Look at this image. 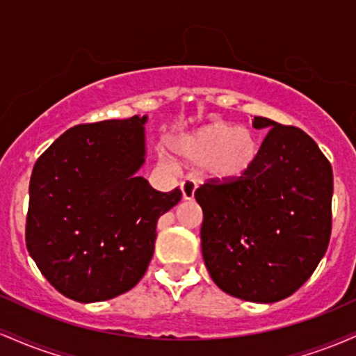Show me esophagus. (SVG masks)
<instances>
[{
    "mask_svg": "<svg viewBox=\"0 0 356 356\" xmlns=\"http://www.w3.org/2000/svg\"><path fill=\"white\" fill-rule=\"evenodd\" d=\"M195 187H197V184H195V181H192V179H186V181L181 182L182 197L186 199V201H191V199L194 197Z\"/></svg>",
    "mask_w": 356,
    "mask_h": 356,
    "instance_id": "esophagus-1",
    "label": "esophagus"
}]
</instances>
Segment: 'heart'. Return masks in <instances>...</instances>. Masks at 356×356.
I'll use <instances>...</instances> for the list:
<instances>
[{
	"label": "heart",
	"mask_w": 356,
	"mask_h": 356,
	"mask_svg": "<svg viewBox=\"0 0 356 356\" xmlns=\"http://www.w3.org/2000/svg\"><path fill=\"white\" fill-rule=\"evenodd\" d=\"M257 138L244 127L216 120L179 138L177 152L189 164H206V172L218 181H231L246 174L257 157Z\"/></svg>",
	"instance_id": "1"
}]
</instances>
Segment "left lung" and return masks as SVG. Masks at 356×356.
I'll list each match as a JSON object with an SVG mask.
<instances>
[{"mask_svg":"<svg viewBox=\"0 0 356 356\" xmlns=\"http://www.w3.org/2000/svg\"><path fill=\"white\" fill-rule=\"evenodd\" d=\"M269 129L251 169L238 179H207L202 207L204 263L227 295L275 303L313 275L332 236V164L308 134L254 117Z\"/></svg>","mask_w":356,"mask_h":356,"instance_id":"obj_1","label":"left lung"}]
</instances>
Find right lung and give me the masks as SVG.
<instances>
[{
  "label": "right lung",
  "instance_id": "obj_1",
  "mask_svg": "<svg viewBox=\"0 0 356 356\" xmlns=\"http://www.w3.org/2000/svg\"><path fill=\"white\" fill-rule=\"evenodd\" d=\"M147 117L80 124L40 155L30 179L26 248L56 291L93 303L129 291L152 259L157 220L182 192H159L144 164Z\"/></svg>",
  "mask_w": 356,
  "mask_h": 356
}]
</instances>
